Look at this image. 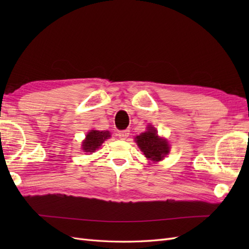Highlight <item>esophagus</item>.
I'll use <instances>...</instances> for the list:
<instances>
[{"instance_id":"1","label":"esophagus","mask_w":249,"mask_h":249,"mask_svg":"<svg viewBox=\"0 0 249 249\" xmlns=\"http://www.w3.org/2000/svg\"><path fill=\"white\" fill-rule=\"evenodd\" d=\"M128 135H129V130H128V129L121 130V131H119V134H118L119 138H120V139H122V140H125V139L127 138V137H128Z\"/></svg>"}]
</instances>
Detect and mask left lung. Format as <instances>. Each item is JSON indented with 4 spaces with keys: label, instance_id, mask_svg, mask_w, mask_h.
<instances>
[{
    "label": "left lung",
    "instance_id": "1",
    "mask_svg": "<svg viewBox=\"0 0 249 249\" xmlns=\"http://www.w3.org/2000/svg\"><path fill=\"white\" fill-rule=\"evenodd\" d=\"M135 141L147 160L154 162L162 160L170 151L168 141L158 136L157 130L152 125L147 126L144 133L137 136Z\"/></svg>",
    "mask_w": 249,
    "mask_h": 249
}]
</instances>
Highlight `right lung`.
<instances>
[{
  "instance_id": "right-lung-1",
  "label": "right lung",
  "mask_w": 249,
  "mask_h": 249,
  "mask_svg": "<svg viewBox=\"0 0 249 249\" xmlns=\"http://www.w3.org/2000/svg\"><path fill=\"white\" fill-rule=\"evenodd\" d=\"M111 137L108 130H91L86 136V139L82 142V150L87 153H94L100 145L104 143L106 139H109Z\"/></svg>"
}]
</instances>
